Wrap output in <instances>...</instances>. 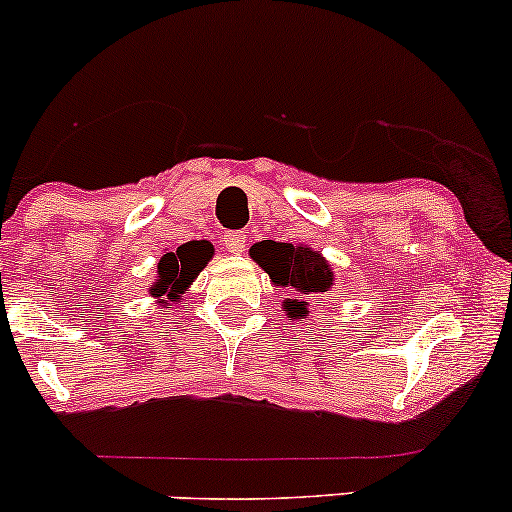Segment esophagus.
Instances as JSON below:
<instances>
[{"mask_svg":"<svg viewBox=\"0 0 512 512\" xmlns=\"http://www.w3.org/2000/svg\"><path fill=\"white\" fill-rule=\"evenodd\" d=\"M245 236L240 231H228L226 236H223V245H226L228 252H233V255H240V252L245 250Z\"/></svg>","mask_w":512,"mask_h":512,"instance_id":"34e87169","label":"esophagus"}]
</instances>
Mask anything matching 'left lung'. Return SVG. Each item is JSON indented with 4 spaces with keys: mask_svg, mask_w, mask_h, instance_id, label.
I'll return each instance as SVG.
<instances>
[{
    "mask_svg": "<svg viewBox=\"0 0 512 512\" xmlns=\"http://www.w3.org/2000/svg\"><path fill=\"white\" fill-rule=\"evenodd\" d=\"M250 257L269 274L276 286L289 293L284 308L289 310L293 320H303L308 315V298L332 289L330 264L322 260L320 252L310 248L262 240V243L252 245Z\"/></svg>",
    "mask_w": 512,
    "mask_h": 512,
    "instance_id": "1",
    "label": "left lung"
}]
</instances>
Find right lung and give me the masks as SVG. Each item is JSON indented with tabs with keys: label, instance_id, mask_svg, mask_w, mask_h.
<instances>
[{
	"label": "right lung",
	"instance_id": "1",
	"mask_svg": "<svg viewBox=\"0 0 512 512\" xmlns=\"http://www.w3.org/2000/svg\"><path fill=\"white\" fill-rule=\"evenodd\" d=\"M211 255H214V248L207 240H190L175 252H166L158 262V279L151 293L178 301L180 293L190 286V281L207 267Z\"/></svg>",
	"mask_w": 512,
	"mask_h": 512
}]
</instances>
